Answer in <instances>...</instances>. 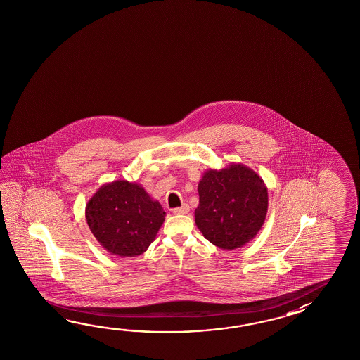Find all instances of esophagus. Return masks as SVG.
Instances as JSON below:
<instances>
[{
	"instance_id": "1",
	"label": "esophagus",
	"mask_w": 360,
	"mask_h": 360,
	"mask_svg": "<svg viewBox=\"0 0 360 360\" xmlns=\"http://www.w3.org/2000/svg\"><path fill=\"white\" fill-rule=\"evenodd\" d=\"M189 211H191V207L188 206L186 203H184L183 206L177 207L174 210V214H189Z\"/></svg>"
}]
</instances>
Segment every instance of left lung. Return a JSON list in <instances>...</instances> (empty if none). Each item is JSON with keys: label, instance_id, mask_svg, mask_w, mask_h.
I'll use <instances>...</instances> for the list:
<instances>
[{"label": "left lung", "instance_id": "obj_1", "mask_svg": "<svg viewBox=\"0 0 360 360\" xmlns=\"http://www.w3.org/2000/svg\"><path fill=\"white\" fill-rule=\"evenodd\" d=\"M195 225L212 245L233 251L259 234L268 214V188L242 163L208 169L198 184Z\"/></svg>", "mask_w": 360, "mask_h": 360}]
</instances>
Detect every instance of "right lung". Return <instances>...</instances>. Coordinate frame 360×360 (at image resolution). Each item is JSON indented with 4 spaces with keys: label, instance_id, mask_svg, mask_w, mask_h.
Instances as JSON below:
<instances>
[{
    "label": "right lung",
    "instance_id": "add662e5",
    "mask_svg": "<svg viewBox=\"0 0 360 360\" xmlns=\"http://www.w3.org/2000/svg\"><path fill=\"white\" fill-rule=\"evenodd\" d=\"M84 216L100 245L120 257L146 252L166 212L138 183L115 180L101 185L86 203Z\"/></svg>",
    "mask_w": 360,
    "mask_h": 360
}]
</instances>
